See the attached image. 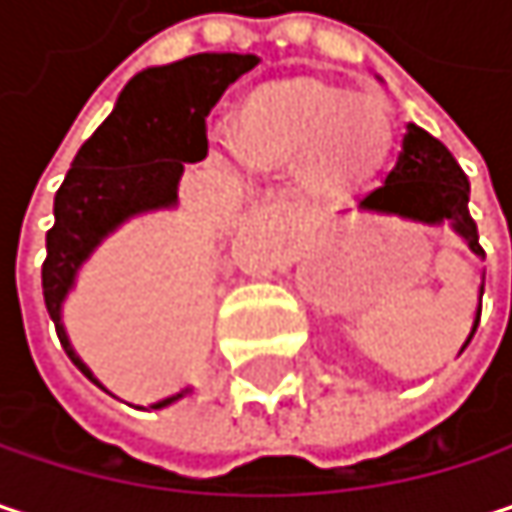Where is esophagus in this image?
Segmentation results:
<instances>
[{
  "label": "esophagus",
  "mask_w": 512,
  "mask_h": 512,
  "mask_svg": "<svg viewBox=\"0 0 512 512\" xmlns=\"http://www.w3.org/2000/svg\"><path fill=\"white\" fill-rule=\"evenodd\" d=\"M257 219L269 222V225H290L293 222V213L284 207V204H275V201H263L255 210Z\"/></svg>",
  "instance_id": "esophagus-1"
}]
</instances>
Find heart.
Segmentation results:
<instances>
[{"instance_id":"heart-1","label":"heart","mask_w":512,"mask_h":512,"mask_svg":"<svg viewBox=\"0 0 512 512\" xmlns=\"http://www.w3.org/2000/svg\"><path fill=\"white\" fill-rule=\"evenodd\" d=\"M225 148L252 171H293L320 204H347L394 154V112L323 76H284L243 100Z\"/></svg>"}]
</instances>
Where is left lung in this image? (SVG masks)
<instances>
[{"label": "left lung", "mask_w": 512, "mask_h": 512, "mask_svg": "<svg viewBox=\"0 0 512 512\" xmlns=\"http://www.w3.org/2000/svg\"><path fill=\"white\" fill-rule=\"evenodd\" d=\"M468 177L460 168L454 154L427 130L406 124L403 151L397 156V165L385 177V186L373 189L358 210L376 213V216H400L424 225H442L448 222L474 255H483L477 243V225L468 213ZM483 296V287H480ZM480 323V308L471 326V335L465 338L462 350L474 338ZM460 350V353H462Z\"/></svg>", "instance_id": "1"}]
</instances>
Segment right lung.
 I'll use <instances>...</instances> for the list:
<instances>
[{
  "label": "right lung",
  "instance_id": "1",
  "mask_svg": "<svg viewBox=\"0 0 512 512\" xmlns=\"http://www.w3.org/2000/svg\"><path fill=\"white\" fill-rule=\"evenodd\" d=\"M255 64L257 55L198 52L136 73L118 94L112 115L73 156L67 177L55 192V225L47 231L41 281L64 353L94 385L100 382L70 347L61 323V305L79 266L133 216L177 204L183 162H201L207 156L210 109L225 88ZM183 394H189V388L159 400L151 409H162Z\"/></svg>",
  "mask_w": 512,
  "mask_h": 512
}]
</instances>
